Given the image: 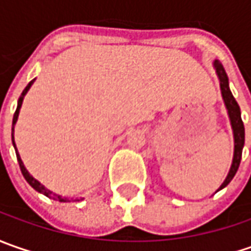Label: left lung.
Returning <instances> with one entry per match:
<instances>
[{"label": "left lung", "mask_w": 251, "mask_h": 251, "mask_svg": "<svg viewBox=\"0 0 251 251\" xmlns=\"http://www.w3.org/2000/svg\"><path fill=\"white\" fill-rule=\"evenodd\" d=\"M214 68H215L218 78H219L221 93H222V98H224L225 106H226L229 120H230V126H232V130H233V138H235V152H233L232 166H230V170L227 173L225 181L217 190V191H219V190H222L224 187H226L227 184L230 183V180L235 177L237 169H239L240 159H242V151H243V147H245V126H243L242 116H240V107H239L237 101L235 100L232 92L229 89V79H227V75L225 73L224 65L219 63L218 60H215L214 61Z\"/></svg>", "instance_id": "obj_1"}]
</instances>
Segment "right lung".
<instances>
[{
	"label": "right lung",
	"instance_id": "add662e5",
	"mask_svg": "<svg viewBox=\"0 0 251 251\" xmlns=\"http://www.w3.org/2000/svg\"><path fill=\"white\" fill-rule=\"evenodd\" d=\"M34 79L33 81H30V82L27 83V86L25 88L24 92H22V95H21V98H19V100H18V107H16V111H15L14 114V120H12V144H14V148H15V152H16V158H18V163H19V168H21V172H22V175H24V177L26 178V181L32 186V187L36 190V191H39V193H42V194H44L46 197L51 198V200H55V201H60V202H67V201H70L68 198L65 197H61V196H58V194H55V193H53V191H50L49 188H46L43 186V184H40L37 180L34 177H32L30 175H29V172L26 170V168H25L24 162H22V159H21V156H19V153H18V150H16V147H15V141H14V126L16 124V120H18V116H19V110H21V106H22V101H24V98L25 95L27 93V91L30 89V86L33 85Z\"/></svg>",
	"mask_w": 251,
	"mask_h": 251
}]
</instances>
